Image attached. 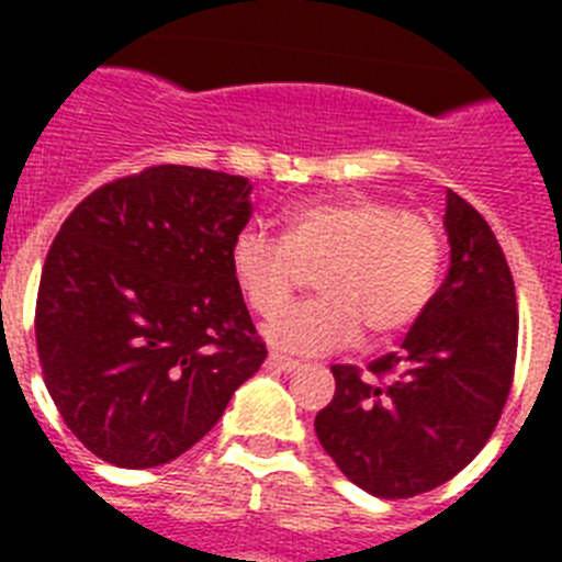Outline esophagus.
<instances>
[{
	"label": "esophagus",
	"mask_w": 562,
	"mask_h": 562,
	"mask_svg": "<svg viewBox=\"0 0 562 562\" xmlns=\"http://www.w3.org/2000/svg\"><path fill=\"white\" fill-rule=\"evenodd\" d=\"M267 366H270V369H278V371H295L301 362H297L295 357L281 355V351H270V355H267Z\"/></svg>",
	"instance_id": "34e87169"
}]
</instances>
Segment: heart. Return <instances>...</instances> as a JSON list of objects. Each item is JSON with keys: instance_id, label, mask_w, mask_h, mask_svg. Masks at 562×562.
<instances>
[{"instance_id": "1", "label": "heart", "mask_w": 562, "mask_h": 562, "mask_svg": "<svg viewBox=\"0 0 562 562\" xmlns=\"http://www.w3.org/2000/svg\"><path fill=\"white\" fill-rule=\"evenodd\" d=\"M322 267L324 296L280 308ZM231 270L276 346L301 355L346 349L369 329L385 340L414 326L439 270V231L422 213L376 196L306 202L290 211L284 236L245 227L233 238Z\"/></svg>"}]
</instances>
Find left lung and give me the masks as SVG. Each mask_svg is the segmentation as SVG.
<instances>
[{
  "label": "left lung",
  "mask_w": 562,
  "mask_h": 562,
  "mask_svg": "<svg viewBox=\"0 0 562 562\" xmlns=\"http://www.w3.org/2000/svg\"><path fill=\"white\" fill-rule=\"evenodd\" d=\"M450 270L400 351L331 366L315 434L376 498H414L461 473L493 436L518 357V297L493 227L448 191Z\"/></svg>",
  "instance_id": "8db88e82"
}]
</instances>
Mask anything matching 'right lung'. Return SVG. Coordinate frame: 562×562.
I'll return each instance as SVG.
<instances>
[{"mask_svg":"<svg viewBox=\"0 0 562 562\" xmlns=\"http://www.w3.org/2000/svg\"><path fill=\"white\" fill-rule=\"evenodd\" d=\"M245 177L148 166L95 188L49 245L36 297L44 385L98 459L173 461L265 362L231 270Z\"/></svg>","mask_w":562,"mask_h":562,"instance_id":"1","label":"right lung"}]
</instances>
